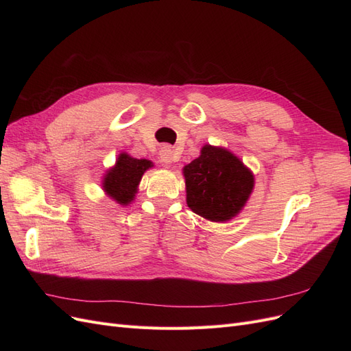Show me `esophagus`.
I'll list each match as a JSON object with an SVG mask.
<instances>
[{"label":"esophagus","mask_w":351,"mask_h":351,"mask_svg":"<svg viewBox=\"0 0 351 351\" xmlns=\"http://www.w3.org/2000/svg\"><path fill=\"white\" fill-rule=\"evenodd\" d=\"M159 159H161L164 164H171L173 161H176L174 151L171 149V146L168 145L161 146V149H159Z\"/></svg>","instance_id":"esophagus-1"}]
</instances>
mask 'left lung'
Returning a JSON list of instances; mask_svg holds the SVG:
<instances>
[{
  "mask_svg": "<svg viewBox=\"0 0 351 351\" xmlns=\"http://www.w3.org/2000/svg\"><path fill=\"white\" fill-rule=\"evenodd\" d=\"M187 205L195 214L222 222L236 217L253 190V176L237 156L206 145L183 169Z\"/></svg>",
  "mask_w": 351,
  "mask_h": 351,
  "instance_id": "obj_1",
  "label": "left lung"
}]
</instances>
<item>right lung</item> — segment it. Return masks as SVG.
<instances>
[{
  "instance_id": "1",
  "label": "right lung",
  "mask_w": 351,
  "mask_h": 351,
  "mask_svg": "<svg viewBox=\"0 0 351 351\" xmlns=\"http://www.w3.org/2000/svg\"><path fill=\"white\" fill-rule=\"evenodd\" d=\"M151 167L152 162L147 159H137L121 154L117 159L115 167L105 176V192L120 205H129L137 192V184L142 180L143 173Z\"/></svg>"
}]
</instances>
